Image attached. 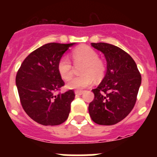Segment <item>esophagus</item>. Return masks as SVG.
Segmentation results:
<instances>
[{"label": "esophagus", "instance_id": "obj_1", "mask_svg": "<svg viewBox=\"0 0 157 157\" xmlns=\"http://www.w3.org/2000/svg\"><path fill=\"white\" fill-rule=\"evenodd\" d=\"M74 93H75L76 95H77V96H80V95L83 94V91H82V90H75Z\"/></svg>", "mask_w": 157, "mask_h": 157}]
</instances>
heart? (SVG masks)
I'll return each mask as SVG.
<instances>
[{
  "label": "heart",
  "mask_w": 157,
  "mask_h": 157,
  "mask_svg": "<svg viewBox=\"0 0 157 157\" xmlns=\"http://www.w3.org/2000/svg\"><path fill=\"white\" fill-rule=\"evenodd\" d=\"M73 58L75 62H84L81 68L83 74L71 78L66 84L70 90H82L93 83V77L101 78L105 73V64L99 58L97 52L90 47L83 46L73 52ZM58 71L61 78L68 80L72 75V65L67 56L61 57L58 63Z\"/></svg>",
  "instance_id": "1"
}]
</instances>
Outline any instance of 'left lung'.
Returning <instances> with one entry per match:
<instances>
[{
	"mask_svg": "<svg viewBox=\"0 0 157 157\" xmlns=\"http://www.w3.org/2000/svg\"><path fill=\"white\" fill-rule=\"evenodd\" d=\"M91 45L103 53L107 69L102 82L92 90L94 99L89 105V113L96 124L112 125L134 108L141 76L135 61L121 48L104 42Z\"/></svg>",
	"mask_w": 157,
	"mask_h": 157,
	"instance_id": "1",
	"label": "left lung"
}]
</instances>
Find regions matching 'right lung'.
<instances>
[{
    "instance_id": "obj_1",
    "label": "right lung",
    "mask_w": 157,
    "mask_h": 157,
    "mask_svg": "<svg viewBox=\"0 0 157 157\" xmlns=\"http://www.w3.org/2000/svg\"><path fill=\"white\" fill-rule=\"evenodd\" d=\"M76 43H48L30 53L16 77L21 105L26 113L39 124L58 125L68 118L75 95L72 90L55 95L64 85L58 63Z\"/></svg>"
}]
</instances>
